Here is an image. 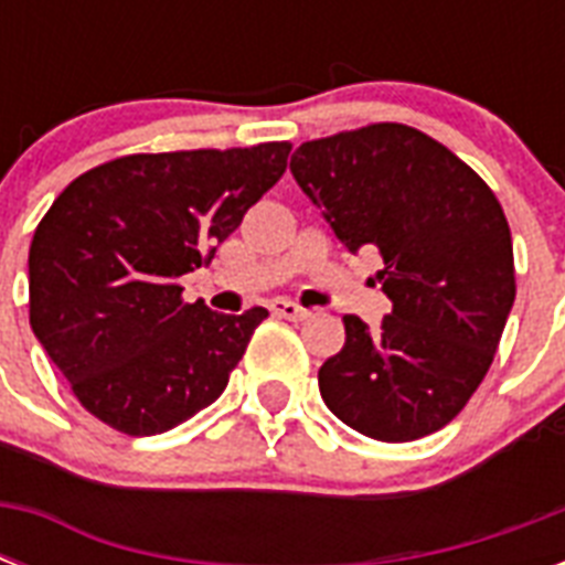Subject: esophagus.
Listing matches in <instances>:
<instances>
[{
  "mask_svg": "<svg viewBox=\"0 0 565 565\" xmlns=\"http://www.w3.org/2000/svg\"><path fill=\"white\" fill-rule=\"evenodd\" d=\"M269 310H273L275 317H281V319H308L310 317L308 308H301V305H296V301H290V299H275L273 305H269Z\"/></svg>",
  "mask_w": 565,
  "mask_h": 565,
  "instance_id": "obj_1",
  "label": "esophagus"
}]
</instances>
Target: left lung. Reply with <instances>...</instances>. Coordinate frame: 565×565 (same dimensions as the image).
<instances>
[{
  "instance_id": "obj_1",
  "label": "left lung",
  "mask_w": 565,
  "mask_h": 565,
  "mask_svg": "<svg viewBox=\"0 0 565 565\" xmlns=\"http://www.w3.org/2000/svg\"><path fill=\"white\" fill-rule=\"evenodd\" d=\"M290 172L349 252H381L377 281L393 301L377 331L343 317L345 345L319 370L328 411L381 443L428 437L481 386L516 299L499 199L402 122L308 140Z\"/></svg>"
}]
</instances>
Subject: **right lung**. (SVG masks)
I'll return each mask as SVG.
<instances>
[{
  "instance_id": "obj_1",
  "label": "right lung",
  "mask_w": 565,
  "mask_h": 565,
  "mask_svg": "<svg viewBox=\"0 0 565 565\" xmlns=\"http://www.w3.org/2000/svg\"><path fill=\"white\" fill-rule=\"evenodd\" d=\"M290 149L126 154L52 202L29 248V322L84 411L152 437L220 398L269 313L188 305L179 278L281 179Z\"/></svg>"
}]
</instances>
